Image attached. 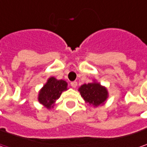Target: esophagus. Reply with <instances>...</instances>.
<instances>
[{
    "mask_svg": "<svg viewBox=\"0 0 147 147\" xmlns=\"http://www.w3.org/2000/svg\"><path fill=\"white\" fill-rule=\"evenodd\" d=\"M70 84H71V87L74 88H75L77 86H78V82H77L76 81H74V82H72Z\"/></svg>",
    "mask_w": 147,
    "mask_h": 147,
    "instance_id": "obj_1",
    "label": "esophagus"
}]
</instances>
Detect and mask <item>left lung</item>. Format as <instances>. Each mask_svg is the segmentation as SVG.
I'll list each match as a JSON object with an SVG mask.
<instances>
[{"label": "left lung", "instance_id": "8db88e82", "mask_svg": "<svg viewBox=\"0 0 147 147\" xmlns=\"http://www.w3.org/2000/svg\"><path fill=\"white\" fill-rule=\"evenodd\" d=\"M78 91L84 100L94 107L103 105L108 98L107 89L96 82L83 84L79 88Z\"/></svg>", "mask_w": 147, "mask_h": 147}]
</instances>
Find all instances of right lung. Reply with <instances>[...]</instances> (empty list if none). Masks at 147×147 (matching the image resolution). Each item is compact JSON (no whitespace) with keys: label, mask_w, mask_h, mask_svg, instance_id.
I'll return each mask as SVG.
<instances>
[{"label":"right lung","mask_w":147,"mask_h":147,"mask_svg":"<svg viewBox=\"0 0 147 147\" xmlns=\"http://www.w3.org/2000/svg\"><path fill=\"white\" fill-rule=\"evenodd\" d=\"M68 83L64 80H57L55 78H49L47 83L40 90L38 101L47 109L53 108L54 104L59 98L61 93L67 90Z\"/></svg>","instance_id":"add662e5"}]
</instances>
